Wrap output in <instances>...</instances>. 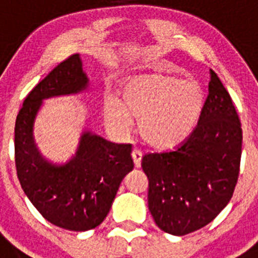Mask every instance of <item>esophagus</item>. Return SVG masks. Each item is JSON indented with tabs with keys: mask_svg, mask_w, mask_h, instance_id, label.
I'll return each mask as SVG.
<instances>
[{
	"mask_svg": "<svg viewBox=\"0 0 258 258\" xmlns=\"http://www.w3.org/2000/svg\"><path fill=\"white\" fill-rule=\"evenodd\" d=\"M131 156H133V160H134V165H135V168H140V165H142V159H143V153L140 149H134L133 153H131Z\"/></svg>",
	"mask_w": 258,
	"mask_h": 258,
	"instance_id": "esophagus-1",
	"label": "esophagus"
}]
</instances>
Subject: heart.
Segmentation results:
<instances>
[{
	"mask_svg": "<svg viewBox=\"0 0 258 258\" xmlns=\"http://www.w3.org/2000/svg\"><path fill=\"white\" fill-rule=\"evenodd\" d=\"M122 102H103V116L110 128L120 135L140 119L139 133L156 149H170L187 139L199 122L205 94L198 82L177 76L152 73L134 77L120 89Z\"/></svg>",
	"mask_w": 258,
	"mask_h": 258,
	"instance_id": "obj_1",
	"label": "heart"
}]
</instances>
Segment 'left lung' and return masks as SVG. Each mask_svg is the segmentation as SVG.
<instances>
[{"label":"left lung","mask_w":258,"mask_h":258,"mask_svg":"<svg viewBox=\"0 0 258 258\" xmlns=\"http://www.w3.org/2000/svg\"><path fill=\"white\" fill-rule=\"evenodd\" d=\"M209 96L191 135L174 151L148 153V209L160 229L183 236L207 226L232 198L243 131L227 89L210 71Z\"/></svg>","instance_id":"8db88e82"}]
</instances>
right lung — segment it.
<instances>
[{
	"label": "right lung",
	"mask_w": 258,
	"mask_h": 258,
	"mask_svg": "<svg viewBox=\"0 0 258 258\" xmlns=\"http://www.w3.org/2000/svg\"><path fill=\"white\" fill-rule=\"evenodd\" d=\"M88 85L80 55L69 56L27 94L14 128L15 166L25 194L44 219L79 232L105 220L122 179L134 169L133 146L84 131L76 155L56 165L39 152L34 122L44 99L77 94Z\"/></svg>",
	"instance_id": "right-lung-1"
}]
</instances>
